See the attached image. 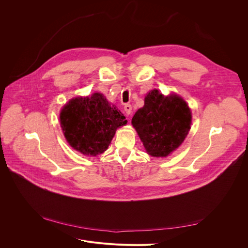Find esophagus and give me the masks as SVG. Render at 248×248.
I'll use <instances>...</instances> for the list:
<instances>
[{"mask_svg":"<svg viewBox=\"0 0 248 248\" xmlns=\"http://www.w3.org/2000/svg\"><path fill=\"white\" fill-rule=\"evenodd\" d=\"M124 111L126 112V115H131V111H132V107H131V105H129V104H126V105H124Z\"/></svg>","mask_w":248,"mask_h":248,"instance_id":"obj_1","label":"esophagus"}]
</instances>
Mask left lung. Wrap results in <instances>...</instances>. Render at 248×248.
I'll return each instance as SVG.
<instances>
[{"label":"left lung","mask_w":248,"mask_h":248,"mask_svg":"<svg viewBox=\"0 0 248 248\" xmlns=\"http://www.w3.org/2000/svg\"><path fill=\"white\" fill-rule=\"evenodd\" d=\"M131 124L149 155L166 157L186 139L192 114L183 98L164 96L154 89L146 94L144 106L134 114Z\"/></svg>","instance_id":"left-lung-1"}]
</instances>
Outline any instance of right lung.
I'll return each mask as SVG.
<instances>
[{
	"label": "right lung",
	"instance_id": "right-lung-1",
	"mask_svg": "<svg viewBox=\"0 0 248 248\" xmlns=\"http://www.w3.org/2000/svg\"><path fill=\"white\" fill-rule=\"evenodd\" d=\"M126 123L121 110L101 93L71 99L60 112V125L67 142L87 156L106 151L117 128Z\"/></svg>",
	"mask_w": 248,
	"mask_h": 248
}]
</instances>
